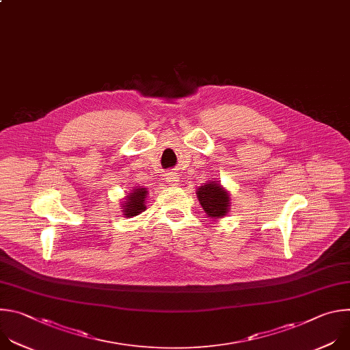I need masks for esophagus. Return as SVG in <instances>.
Here are the masks:
<instances>
[{
	"label": "esophagus",
	"mask_w": 350,
	"mask_h": 350,
	"mask_svg": "<svg viewBox=\"0 0 350 350\" xmlns=\"http://www.w3.org/2000/svg\"><path fill=\"white\" fill-rule=\"evenodd\" d=\"M166 183L167 184H170V185H178V183H180V178H178V176L177 174H174V173H169V174H166Z\"/></svg>",
	"instance_id": "1"
}]
</instances>
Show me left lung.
Returning a JSON list of instances; mask_svg holds the SVG:
<instances>
[{"label": "left lung", "mask_w": 350, "mask_h": 350, "mask_svg": "<svg viewBox=\"0 0 350 350\" xmlns=\"http://www.w3.org/2000/svg\"><path fill=\"white\" fill-rule=\"evenodd\" d=\"M196 193H198L199 202H201L205 213L209 217L219 219L228 212V206H230L228 192L224 191L223 187H220L215 181L206 183L205 185L199 188Z\"/></svg>", "instance_id": "obj_1"}]
</instances>
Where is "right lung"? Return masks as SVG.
Segmentation results:
<instances>
[{
	"mask_svg": "<svg viewBox=\"0 0 350 350\" xmlns=\"http://www.w3.org/2000/svg\"><path fill=\"white\" fill-rule=\"evenodd\" d=\"M146 189L145 188H137L133 192L127 195L126 202L123 205V213L126 217L137 216L138 213L145 211V196H146Z\"/></svg>",
	"mask_w": 350,
	"mask_h": 350,
	"instance_id": "1",
	"label": "right lung"
}]
</instances>
